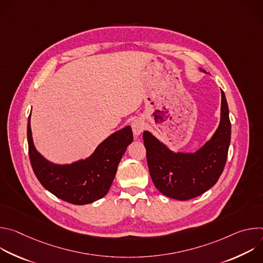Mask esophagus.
<instances>
[{"label": "esophagus", "instance_id": "obj_1", "mask_svg": "<svg viewBox=\"0 0 263 263\" xmlns=\"http://www.w3.org/2000/svg\"><path fill=\"white\" fill-rule=\"evenodd\" d=\"M131 127H132V131L134 133L135 136H138L141 134V132L143 131L144 129V126H143V122L141 119H135L132 124H131Z\"/></svg>", "mask_w": 263, "mask_h": 263}]
</instances>
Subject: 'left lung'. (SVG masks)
<instances>
[{"instance_id":"obj_1","label":"left lung","mask_w":263,"mask_h":263,"mask_svg":"<svg viewBox=\"0 0 263 263\" xmlns=\"http://www.w3.org/2000/svg\"><path fill=\"white\" fill-rule=\"evenodd\" d=\"M201 71L208 73L204 69ZM221 92L217 129L196 152H175L149 131L142 134L148 171L156 189L164 196L186 201L196 198L217 182L227 161L231 140L229 108Z\"/></svg>"}]
</instances>
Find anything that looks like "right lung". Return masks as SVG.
<instances>
[{
    "mask_svg": "<svg viewBox=\"0 0 263 263\" xmlns=\"http://www.w3.org/2000/svg\"><path fill=\"white\" fill-rule=\"evenodd\" d=\"M30 119L31 114L27 126L29 157L35 176L45 189L73 205L90 204L105 197L127 146L133 141L131 127L127 126L112 133L87 158L58 164L49 161L36 149Z\"/></svg>",
    "mask_w": 263,
    "mask_h": 263,
    "instance_id": "obj_1",
    "label": "right lung"
}]
</instances>
